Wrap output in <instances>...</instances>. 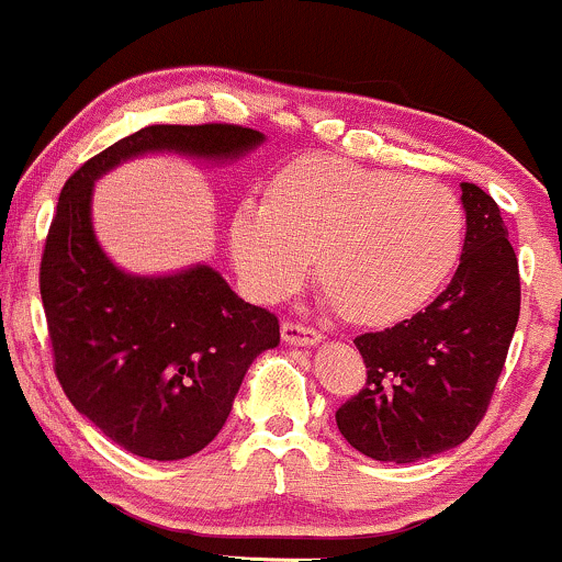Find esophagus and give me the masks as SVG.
I'll return each instance as SVG.
<instances>
[{
	"instance_id": "34e87169",
	"label": "esophagus",
	"mask_w": 562,
	"mask_h": 562,
	"mask_svg": "<svg viewBox=\"0 0 562 562\" xmlns=\"http://www.w3.org/2000/svg\"><path fill=\"white\" fill-rule=\"evenodd\" d=\"M281 337H283V342L300 345V348H305V345H315V342H321V339H324V337H321V331H315L305 324H297V321H283Z\"/></svg>"
}]
</instances>
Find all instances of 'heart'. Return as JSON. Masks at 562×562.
Wrapping results in <instances>:
<instances>
[{"mask_svg":"<svg viewBox=\"0 0 562 562\" xmlns=\"http://www.w3.org/2000/svg\"><path fill=\"white\" fill-rule=\"evenodd\" d=\"M459 199L435 180H406L334 156L276 175L268 199H247L231 251L251 297H286L318 255V281L345 318L384 326L419 311L457 262Z\"/></svg>","mask_w":562,"mask_h":562,"instance_id":"1","label":"heart"}]
</instances>
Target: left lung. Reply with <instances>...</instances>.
<instances>
[{
	"label": "left lung",
	"mask_w": 562,
	"mask_h": 562,
	"mask_svg": "<svg viewBox=\"0 0 562 562\" xmlns=\"http://www.w3.org/2000/svg\"><path fill=\"white\" fill-rule=\"evenodd\" d=\"M462 260L425 311L356 337L366 387L342 403L337 427L376 462L408 464L464 443L485 417L520 315L518 257L499 206L462 182Z\"/></svg>",
	"instance_id": "8db88e82"
}]
</instances>
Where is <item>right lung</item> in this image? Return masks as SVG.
<instances>
[{
    "label": "right lung",
    "mask_w": 562,
    "mask_h": 562,
    "mask_svg": "<svg viewBox=\"0 0 562 562\" xmlns=\"http://www.w3.org/2000/svg\"><path fill=\"white\" fill-rule=\"evenodd\" d=\"M262 140L236 124H154L63 186L40 268L55 374L74 408L137 457L175 462L210 446L251 361L279 345V318L210 265L172 276L116 268L92 228L94 180L143 154L228 161Z\"/></svg>",
    "instance_id": "obj_1"
}]
</instances>
